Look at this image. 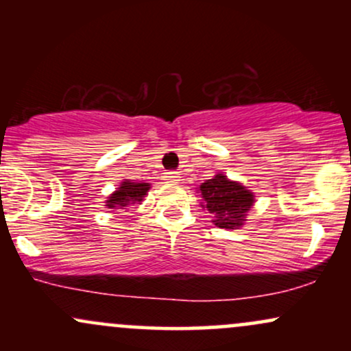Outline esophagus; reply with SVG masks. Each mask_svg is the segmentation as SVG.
<instances>
[{
  "label": "esophagus",
  "mask_w": 351,
  "mask_h": 351,
  "mask_svg": "<svg viewBox=\"0 0 351 351\" xmlns=\"http://www.w3.org/2000/svg\"><path fill=\"white\" fill-rule=\"evenodd\" d=\"M165 180L170 181V183H178V181H180L178 171H167V173H165Z\"/></svg>",
  "instance_id": "obj_1"
}]
</instances>
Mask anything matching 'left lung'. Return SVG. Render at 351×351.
I'll list each match as a JSON object with an SVG mask.
<instances>
[{
	"mask_svg": "<svg viewBox=\"0 0 351 351\" xmlns=\"http://www.w3.org/2000/svg\"><path fill=\"white\" fill-rule=\"evenodd\" d=\"M204 206L213 213L216 226L224 229H236L244 223L245 213L252 206L254 196L243 184L229 181L224 175H216L215 178L206 180L199 186Z\"/></svg>",
	"mask_w": 351,
	"mask_h": 351,
	"instance_id": "obj_1",
	"label": "left lung"
}]
</instances>
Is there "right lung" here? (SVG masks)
<instances>
[{"label":"right lung","instance_id":"right-lung-1","mask_svg":"<svg viewBox=\"0 0 351 351\" xmlns=\"http://www.w3.org/2000/svg\"><path fill=\"white\" fill-rule=\"evenodd\" d=\"M150 189L148 183H134V181H123L120 184V188L117 189L114 195L107 199V208L115 209V208H123L127 204H135L140 203L143 199V196L147 195V191Z\"/></svg>","mask_w":351,"mask_h":351}]
</instances>
